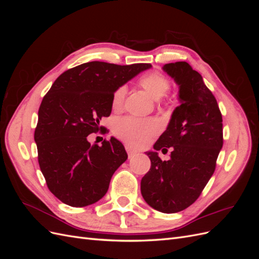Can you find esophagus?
Returning a JSON list of instances; mask_svg holds the SVG:
<instances>
[{
    "label": "esophagus",
    "mask_w": 259,
    "mask_h": 259,
    "mask_svg": "<svg viewBox=\"0 0 259 259\" xmlns=\"http://www.w3.org/2000/svg\"><path fill=\"white\" fill-rule=\"evenodd\" d=\"M125 148H126V151H127V154H128L130 158H133V156H135V155H136L137 151H135L134 149H133L131 146H126Z\"/></svg>",
    "instance_id": "34e87169"
}]
</instances>
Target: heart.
<instances>
[{"instance_id":"obj_1","label":"heart","mask_w":259,"mask_h":259,"mask_svg":"<svg viewBox=\"0 0 259 259\" xmlns=\"http://www.w3.org/2000/svg\"><path fill=\"white\" fill-rule=\"evenodd\" d=\"M142 88L154 99H160L169 90V81L160 72H152L143 76L139 81ZM126 95V88H117L111 97L113 109H120ZM159 130V123L154 119H137L124 116L116 119L112 124L113 134L133 147L145 146L150 137Z\"/></svg>"}]
</instances>
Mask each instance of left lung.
I'll list each match as a JSON object with an SVG mask.
<instances>
[{"mask_svg": "<svg viewBox=\"0 0 259 259\" xmlns=\"http://www.w3.org/2000/svg\"><path fill=\"white\" fill-rule=\"evenodd\" d=\"M162 69L178 85L180 105L154 144V151L146 152L151 167L140 190L148 205L170 214L190 206L214 174L223 148V116L202 75L188 62H171ZM168 147L171 159L162 161L156 151L167 152Z\"/></svg>", "mask_w": 259, "mask_h": 259, "instance_id": "1", "label": "left lung"}]
</instances>
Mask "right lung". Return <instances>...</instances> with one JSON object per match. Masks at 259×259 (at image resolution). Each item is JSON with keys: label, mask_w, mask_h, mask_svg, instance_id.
<instances>
[{"label": "right lung", "mask_w": 259, "mask_h": 259, "mask_svg": "<svg viewBox=\"0 0 259 259\" xmlns=\"http://www.w3.org/2000/svg\"><path fill=\"white\" fill-rule=\"evenodd\" d=\"M150 68L86 62L60 74L44 96L34 132L37 159L49 189L62 203L83 207L107 193L127 153L114 137L98 146L88 136L110 115L113 92Z\"/></svg>", "instance_id": "1"}]
</instances>
